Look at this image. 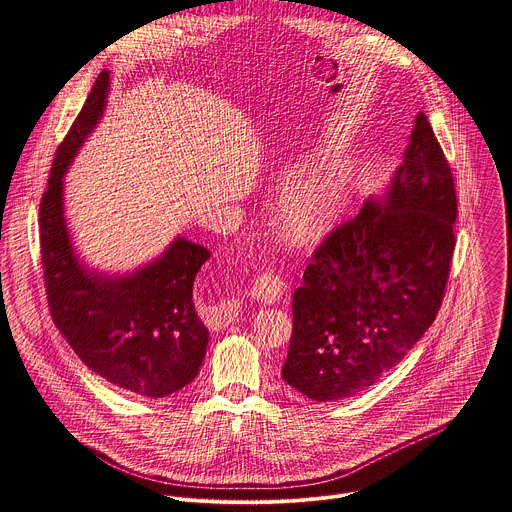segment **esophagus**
Returning a JSON list of instances; mask_svg holds the SVG:
<instances>
[{"instance_id": "34e87169", "label": "esophagus", "mask_w": 512, "mask_h": 512, "mask_svg": "<svg viewBox=\"0 0 512 512\" xmlns=\"http://www.w3.org/2000/svg\"><path fill=\"white\" fill-rule=\"evenodd\" d=\"M283 294H285V283L273 269H265L253 279L251 296L261 300L263 304H275L283 298Z\"/></svg>"}]
</instances>
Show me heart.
I'll list each match as a JSON object with an SVG mask.
<instances>
[{
    "label": "heart",
    "instance_id": "heart-1",
    "mask_svg": "<svg viewBox=\"0 0 512 512\" xmlns=\"http://www.w3.org/2000/svg\"><path fill=\"white\" fill-rule=\"evenodd\" d=\"M285 182V176L279 178ZM346 192L342 172L322 164L291 182L279 202L281 235L294 245H308L324 237L334 225Z\"/></svg>",
    "mask_w": 512,
    "mask_h": 512
}]
</instances>
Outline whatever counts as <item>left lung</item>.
I'll list each match as a JSON object with an SVG mask.
<instances>
[{
	"instance_id": "1",
	"label": "left lung",
	"mask_w": 512,
	"mask_h": 512,
	"mask_svg": "<svg viewBox=\"0 0 512 512\" xmlns=\"http://www.w3.org/2000/svg\"><path fill=\"white\" fill-rule=\"evenodd\" d=\"M452 168L419 113L389 192L316 247L281 375L312 401L375 385L433 324L456 247Z\"/></svg>"
}]
</instances>
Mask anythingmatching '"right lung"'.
I'll use <instances>...</instances> for the list:
<instances>
[{
    "label": "right lung",
    "instance_id": "right-lung-1",
    "mask_svg": "<svg viewBox=\"0 0 512 512\" xmlns=\"http://www.w3.org/2000/svg\"><path fill=\"white\" fill-rule=\"evenodd\" d=\"M109 91L103 70L83 111L58 145L40 200V253L54 324L99 377L141 397H168L200 371L208 330L192 285L210 253L178 237L154 263L125 277L85 269L72 253L62 210V176L97 125Z\"/></svg>",
    "mask_w": 512,
    "mask_h": 512
}]
</instances>
